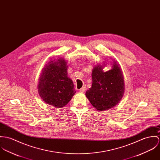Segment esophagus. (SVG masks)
<instances>
[{
	"label": "esophagus",
	"mask_w": 160,
	"mask_h": 160,
	"mask_svg": "<svg viewBox=\"0 0 160 160\" xmlns=\"http://www.w3.org/2000/svg\"><path fill=\"white\" fill-rule=\"evenodd\" d=\"M85 90H86V87H85V86L83 87L82 88H80L79 89V91H80V92H84Z\"/></svg>",
	"instance_id": "obj_1"
}]
</instances>
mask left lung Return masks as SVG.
Instances as JSON below:
<instances>
[{"mask_svg": "<svg viewBox=\"0 0 160 160\" xmlns=\"http://www.w3.org/2000/svg\"><path fill=\"white\" fill-rule=\"evenodd\" d=\"M92 80V86L86 92V96L97 110H108L120 101L124 94V80L117 61H114L113 68L106 72L99 65L94 67Z\"/></svg>", "mask_w": 160, "mask_h": 160, "instance_id": "1", "label": "left lung"}]
</instances>
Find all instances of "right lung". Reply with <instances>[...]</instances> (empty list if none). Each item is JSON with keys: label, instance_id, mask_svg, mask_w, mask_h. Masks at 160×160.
<instances>
[{"label": "right lung", "instance_id": "1", "mask_svg": "<svg viewBox=\"0 0 160 160\" xmlns=\"http://www.w3.org/2000/svg\"><path fill=\"white\" fill-rule=\"evenodd\" d=\"M51 61L45 65L39 78L38 91L47 104L61 108L71 100L75 91L74 85L68 77V66L62 59Z\"/></svg>", "mask_w": 160, "mask_h": 160}]
</instances>
